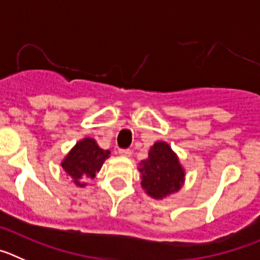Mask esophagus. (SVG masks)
<instances>
[{
  "label": "esophagus",
  "mask_w": 260,
  "mask_h": 260,
  "mask_svg": "<svg viewBox=\"0 0 260 260\" xmlns=\"http://www.w3.org/2000/svg\"><path fill=\"white\" fill-rule=\"evenodd\" d=\"M119 154H120L121 156H131L132 155V153H131V150L129 149H120V150H119Z\"/></svg>",
  "instance_id": "esophagus-1"
}]
</instances>
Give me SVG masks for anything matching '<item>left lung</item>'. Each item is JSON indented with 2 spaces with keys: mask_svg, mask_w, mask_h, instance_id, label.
Returning <instances> with one entry per match:
<instances>
[{
  "mask_svg": "<svg viewBox=\"0 0 260 260\" xmlns=\"http://www.w3.org/2000/svg\"><path fill=\"white\" fill-rule=\"evenodd\" d=\"M141 186L154 200H163L176 193L184 185L185 170L179 156L165 141H158L150 147L149 156L140 162Z\"/></svg>",
  "mask_w": 260,
  "mask_h": 260,
  "instance_id": "8db88e82",
  "label": "left lung"
}]
</instances>
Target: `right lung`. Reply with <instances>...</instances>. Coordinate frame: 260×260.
Segmentation results:
<instances>
[{"instance_id": "obj_1", "label": "right lung", "mask_w": 260, "mask_h": 260, "mask_svg": "<svg viewBox=\"0 0 260 260\" xmlns=\"http://www.w3.org/2000/svg\"><path fill=\"white\" fill-rule=\"evenodd\" d=\"M110 156V150H104L98 146L97 141L90 137L76 142L71 150L63 158L62 168L72 179L76 186H85L88 179H93L102 165Z\"/></svg>"}]
</instances>
